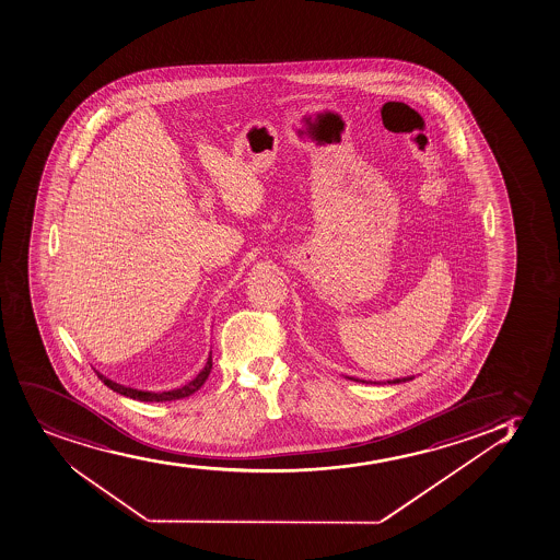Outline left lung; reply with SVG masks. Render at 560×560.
Masks as SVG:
<instances>
[{
    "mask_svg": "<svg viewBox=\"0 0 560 560\" xmlns=\"http://www.w3.org/2000/svg\"><path fill=\"white\" fill-rule=\"evenodd\" d=\"M349 380H353V377H349ZM410 380H412V377H404V380L388 381V383H394V385H396V383H404V381H410ZM353 381H359V380H353ZM362 383H364V381H362Z\"/></svg>",
    "mask_w": 560,
    "mask_h": 560,
    "instance_id": "8db88e82",
    "label": "left lung"
}]
</instances>
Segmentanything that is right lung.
<instances>
[{
	"label": "right lung",
	"instance_id": "add662e5",
	"mask_svg": "<svg viewBox=\"0 0 560 560\" xmlns=\"http://www.w3.org/2000/svg\"><path fill=\"white\" fill-rule=\"evenodd\" d=\"M211 370L212 353H209V359H207V364H205L203 370H201V372H199L190 383H187L185 386H180V388H175V390L168 392L137 390V388L118 385L115 381L107 380L105 375H100V373H97V377H100V380H102L110 390L118 392L121 396L131 397V399H139V401H175V399H183V397H188L190 394H194V392L199 390V388L203 386L205 381H207V377H209Z\"/></svg>",
	"mask_w": 560,
	"mask_h": 560
}]
</instances>
